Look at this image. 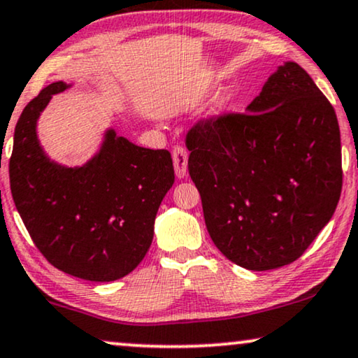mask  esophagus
I'll return each mask as SVG.
<instances>
[{"label": "esophagus", "instance_id": "34e87169", "mask_svg": "<svg viewBox=\"0 0 358 358\" xmlns=\"http://www.w3.org/2000/svg\"><path fill=\"white\" fill-rule=\"evenodd\" d=\"M172 157L175 165V173H177L178 178H183L186 175V167H188V152H186V149L177 145V148H173L172 150Z\"/></svg>", "mask_w": 358, "mask_h": 358}]
</instances>
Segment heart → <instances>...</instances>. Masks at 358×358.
Listing matches in <instances>:
<instances>
[{
	"instance_id": "heart-1",
	"label": "heart",
	"mask_w": 358,
	"mask_h": 358,
	"mask_svg": "<svg viewBox=\"0 0 358 358\" xmlns=\"http://www.w3.org/2000/svg\"><path fill=\"white\" fill-rule=\"evenodd\" d=\"M225 102H227V99H222V100H220V102H219V107H222V105H224Z\"/></svg>"
}]
</instances>
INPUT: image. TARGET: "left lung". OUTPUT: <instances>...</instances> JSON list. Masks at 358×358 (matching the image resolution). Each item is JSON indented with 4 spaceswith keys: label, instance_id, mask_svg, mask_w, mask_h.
<instances>
[{
    "label": "left lung",
    "instance_id": "8db88e82",
    "mask_svg": "<svg viewBox=\"0 0 358 358\" xmlns=\"http://www.w3.org/2000/svg\"><path fill=\"white\" fill-rule=\"evenodd\" d=\"M185 143L210 238L241 268L294 263L339 203V123L296 63L280 66L245 113L198 120Z\"/></svg>",
    "mask_w": 358,
    "mask_h": 358
}]
</instances>
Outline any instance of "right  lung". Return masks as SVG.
<instances>
[{"label": "right lung", "mask_w": 358, "mask_h": 358, "mask_svg": "<svg viewBox=\"0 0 358 358\" xmlns=\"http://www.w3.org/2000/svg\"><path fill=\"white\" fill-rule=\"evenodd\" d=\"M58 80L40 90L14 129L9 181L17 213L45 259L74 278L110 282L129 274L148 253L155 214L175 181L172 155L139 148L113 129L100 152L79 169L52 162L35 124Z\"/></svg>", "instance_id": "1"}]
</instances>
